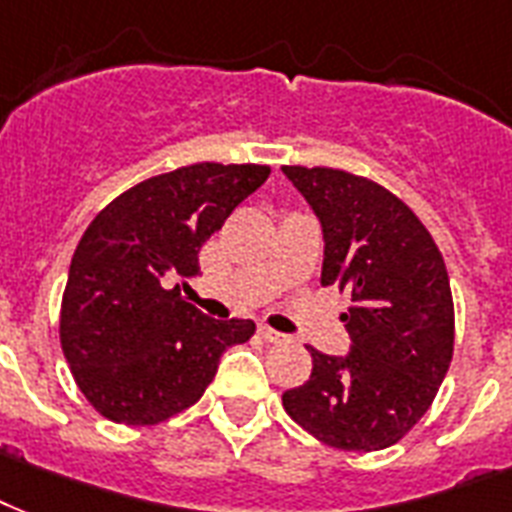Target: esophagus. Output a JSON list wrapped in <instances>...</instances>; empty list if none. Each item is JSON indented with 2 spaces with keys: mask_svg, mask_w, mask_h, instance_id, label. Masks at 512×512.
<instances>
[{
  "mask_svg": "<svg viewBox=\"0 0 512 512\" xmlns=\"http://www.w3.org/2000/svg\"><path fill=\"white\" fill-rule=\"evenodd\" d=\"M259 336H261V339H264V342H272V344L283 342V339H285L283 334H277V331H272V328H267V326L259 328Z\"/></svg>",
  "mask_w": 512,
  "mask_h": 512,
  "instance_id": "1",
  "label": "esophagus"
}]
</instances>
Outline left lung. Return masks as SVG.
<instances>
[{"instance_id": "left-lung-1", "label": "left lung", "mask_w": 512, "mask_h": 512, "mask_svg": "<svg viewBox=\"0 0 512 512\" xmlns=\"http://www.w3.org/2000/svg\"><path fill=\"white\" fill-rule=\"evenodd\" d=\"M323 232L320 283L352 296L347 355L312 352L283 406L318 441L379 451L417 425L454 352V304L438 245L384 186L334 168H283Z\"/></svg>"}]
</instances>
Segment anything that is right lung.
<instances>
[{
    "label": "right lung",
    "mask_w": 512,
    "mask_h": 512,
    "mask_svg": "<svg viewBox=\"0 0 512 512\" xmlns=\"http://www.w3.org/2000/svg\"><path fill=\"white\" fill-rule=\"evenodd\" d=\"M267 176V165H186L122 192L85 229L63 291L61 347L106 419L165 422L253 336V320L208 318L168 285L200 275L205 240Z\"/></svg>",
    "instance_id": "1"
}]
</instances>
